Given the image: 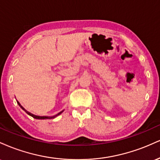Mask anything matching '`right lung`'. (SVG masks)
<instances>
[{"mask_svg":"<svg viewBox=\"0 0 160 160\" xmlns=\"http://www.w3.org/2000/svg\"><path fill=\"white\" fill-rule=\"evenodd\" d=\"M16 102H17V104H19V106L20 108H22V109L25 112V113H27L28 114L29 116H31V117H32L33 118H34V119H38V120H46V119H53V118H55V117H58V115H60L61 114V113H62V112L64 111V110L63 111H62L61 112H59V113H57V114H56V115H54V116H52V117H47V116H38V115H34V114H33V113H30V112H28V111H26V110L25 109V108H24L21 105V104L19 103V102H18L17 100H16Z\"/></svg>","mask_w":160,"mask_h":160,"instance_id":"add662e5","label":"right lung"}]
</instances>
